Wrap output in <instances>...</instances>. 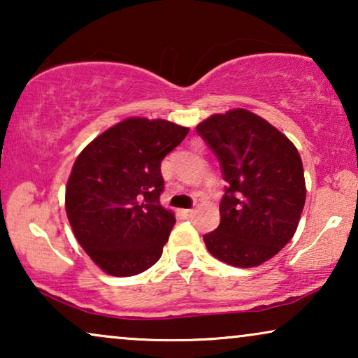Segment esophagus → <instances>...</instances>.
<instances>
[{
  "instance_id": "obj_1",
  "label": "esophagus",
  "mask_w": 358,
  "mask_h": 358,
  "mask_svg": "<svg viewBox=\"0 0 358 358\" xmlns=\"http://www.w3.org/2000/svg\"><path fill=\"white\" fill-rule=\"evenodd\" d=\"M180 215H182L184 218H192L194 215H195V210H190V208H187V210H180Z\"/></svg>"
}]
</instances>
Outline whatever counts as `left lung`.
Returning <instances> with one entry per match:
<instances>
[{
  "instance_id": "8db88e82",
  "label": "left lung",
  "mask_w": 358,
  "mask_h": 358,
  "mask_svg": "<svg viewBox=\"0 0 358 358\" xmlns=\"http://www.w3.org/2000/svg\"><path fill=\"white\" fill-rule=\"evenodd\" d=\"M197 131L222 163L228 187L208 252L234 267H256L293 238L306 199L300 153L282 131L246 109L200 122Z\"/></svg>"
}]
</instances>
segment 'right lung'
<instances>
[{"instance_id": "obj_1", "label": "right lung", "mask_w": 358, "mask_h": 358, "mask_svg": "<svg viewBox=\"0 0 358 358\" xmlns=\"http://www.w3.org/2000/svg\"><path fill=\"white\" fill-rule=\"evenodd\" d=\"M187 134L174 122L129 117L78 155L66 217L81 248L109 275H136L163 254L176 218L159 203L161 161Z\"/></svg>"}]
</instances>
